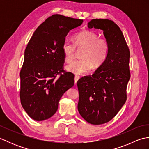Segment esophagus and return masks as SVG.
<instances>
[{"mask_svg": "<svg viewBox=\"0 0 149 149\" xmlns=\"http://www.w3.org/2000/svg\"><path fill=\"white\" fill-rule=\"evenodd\" d=\"M80 79V77L79 76V75H75V78H74V79H75V83H77V81L79 79Z\"/></svg>", "mask_w": 149, "mask_h": 149, "instance_id": "obj_1", "label": "esophagus"}]
</instances>
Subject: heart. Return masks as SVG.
Returning a JSON list of instances; mask_svg holds the SVG:
<instances>
[{"label":"heart","instance_id":"heart-1","mask_svg":"<svg viewBox=\"0 0 149 149\" xmlns=\"http://www.w3.org/2000/svg\"><path fill=\"white\" fill-rule=\"evenodd\" d=\"M74 43L66 40L63 43L62 50L65 61H72L75 57L76 48L83 49L81 59L72 62L66 66L69 72L75 74H87L92 70L93 66L98 68L106 59L109 51L108 41L99 38L92 31H83L75 34Z\"/></svg>","mask_w":149,"mask_h":149}]
</instances>
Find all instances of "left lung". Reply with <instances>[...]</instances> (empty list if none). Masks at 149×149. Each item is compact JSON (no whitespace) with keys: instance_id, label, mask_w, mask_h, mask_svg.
Instances as JSON below:
<instances>
[{"instance_id":"1","label":"left lung","mask_w":149,"mask_h":149,"mask_svg":"<svg viewBox=\"0 0 149 149\" xmlns=\"http://www.w3.org/2000/svg\"><path fill=\"white\" fill-rule=\"evenodd\" d=\"M88 27L103 31L109 44V51L93 74L77 81V109L86 122L100 125L115 116L127 99L126 88L131 77L130 52L122 32L113 21L93 19Z\"/></svg>"}]
</instances>
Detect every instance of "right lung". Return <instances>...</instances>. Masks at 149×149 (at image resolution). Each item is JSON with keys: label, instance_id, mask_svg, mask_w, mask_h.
Segmentation results:
<instances>
[{"label": "right lung", "instance_id": "add662e5", "mask_svg": "<svg viewBox=\"0 0 149 149\" xmlns=\"http://www.w3.org/2000/svg\"><path fill=\"white\" fill-rule=\"evenodd\" d=\"M83 22L54 15L37 28L27 44L20 73V97L24 109L36 121L54 115L63 95L74 86V75L63 70L62 46L69 31Z\"/></svg>", "mask_w": 149, "mask_h": 149}]
</instances>
